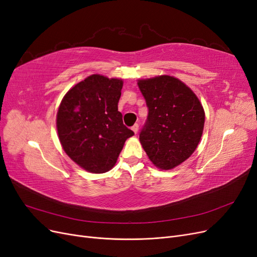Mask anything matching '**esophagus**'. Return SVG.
<instances>
[{
    "label": "esophagus",
    "mask_w": 257,
    "mask_h": 257,
    "mask_svg": "<svg viewBox=\"0 0 257 257\" xmlns=\"http://www.w3.org/2000/svg\"><path fill=\"white\" fill-rule=\"evenodd\" d=\"M132 130H133V132L135 134H137V132H138V124L137 123H135L133 126H132Z\"/></svg>",
    "instance_id": "esophagus-1"
}]
</instances>
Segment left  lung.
I'll return each instance as SVG.
<instances>
[{"label":"left lung","mask_w":257,"mask_h":257,"mask_svg":"<svg viewBox=\"0 0 257 257\" xmlns=\"http://www.w3.org/2000/svg\"><path fill=\"white\" fill-rule=\"evenodd\" d=\"M148 116L139 141L160 169H173L195 151L203 135L205 111L188 85L163 75L138 80Z\"/></svg>","instance_id":"left-lung-1"}]
</instances>
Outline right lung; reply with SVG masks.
<instances>
[{"label": "right lung", "instance_id": "1", "mask_svg": "<svg viewBox=\"0 0 257 257\" xmlns=\"http://www.w3.org/2000/svg\"><path fill=\"white\" fill-rule=\"evenodd\" d=\"M123 81L91 75L63 97L57 113L60 143L76 164L93 174L110 170L134 132L118 111Z\"/></svg>", "mask_w": 257, "mask_h": 257}]
</instances>
